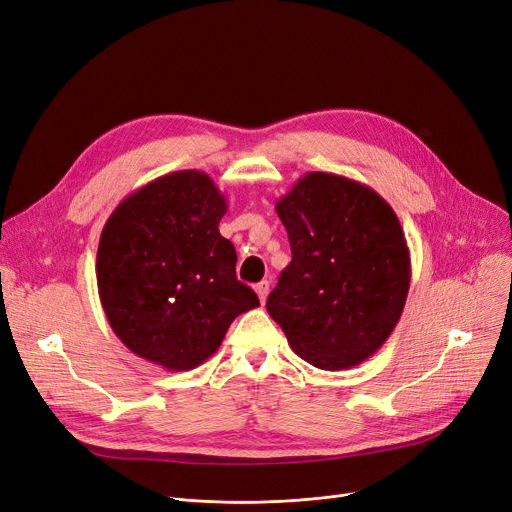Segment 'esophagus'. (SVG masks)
I'll return each instance as SVG.
<instances>
[{
  "label": "esophagus",
  "instance_id": "1",
  "mask_svg": "<svg viewBox=\"0 0 512 512\" xmlns=\"http://www.w3.org/2000/svg\"><path fill=\"white\" fill-rule=\"evenodd\" d=\"M255 292H257L259 301H261V303H265L267 294H270V280H261L259 284H255Z\"/></svg>",
  "mask_w": 512,
  "mask_h": 512
}]
</instances>
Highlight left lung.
I'll use <instances>...</instances> for the list:
<instances>
[{"mask_svg":"<svg viewBox=\"0 0 512 512\" xmlns=\"http://www.w3.org/2000/svg\"><path fill=\"white\" fill-rule=\"evenodd\" d=\"M276 211L292 261L267 313L313 367L363 363L394 332L411 286V253L394 209L367 184L309 172Z\"/></svg>","mask_w":512,"mask_h":512,"instance_id":"obj_1","label":"left lung"}]
</instances>
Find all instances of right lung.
Returning a JSON list of instances; mask_svg holds the SVG:
<instances>
[{"label":"right lung","instance_id":"right-lung-1","mask_svg":"<svg viewBox=\"0 0 512 512\" xmlns=\"http://www.w3.org/2000/svg\"><path fill=\"white\" fill-rule=\"evenodd\" d=\"M226 209L209 174L178 170L130 193L107 218L97 288L130 353L168 371L195 369L240 313L259 307L236 278L234 245L220 234Z\"/></svg>","mask_w":512,"mask_h":512}]
</instances>
